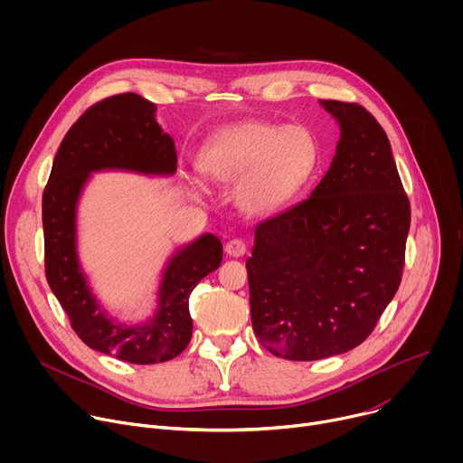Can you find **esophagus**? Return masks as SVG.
I'll list each match as a JSON object with an SVG mask.
<instances>
[{
	"mask_svg": "<svg viewBox=\"0 0 463 463\" xmlns=\"http://www.w3.org/2000/svg\"><path fill=\"white\" fill-rule=\"evenodd\" d=\"M245 250H247V245H245V241L240 240V238H232V240H229V241L225 243V252H227L229 256H232V258L243 256Z\"/></svg>",
	"mask_w": 463,
	"mask_h": 463,
	"instance_id": "1",
	"label": "esophagus"
}]
</instances>
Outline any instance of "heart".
Segmentation results:
<instances>
[{
  "label": "heart",
  "mask_w": 463,
  "mask_h": 463,
  "mask_svg": "<svg viewBox=\"0 0 463 463\" xmlns=\"http://www.w3.org/2000/svg\"><path fill=\"white\" fill-rule=\"evenodd\" d=\"M318 165V145L302 126L243 122L227 126L203 145L197 166L214 183L238 184V203L250 214L271 213L307 184Z\"/></svg>",
  "instance_id": "1"
}]
</instances>
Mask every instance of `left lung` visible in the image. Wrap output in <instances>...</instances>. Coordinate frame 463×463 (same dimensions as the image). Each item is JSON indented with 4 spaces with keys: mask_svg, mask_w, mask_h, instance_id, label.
Instances as JSON below:
<instances>
[{
    "mask_svg": "<svg viewBox=\"0 0 463 463\" xmlns=\"http://www.w3.org/2000/svg\"><path fill=\"white\" fill-rule=\"evenodd\" d=\"M341 126L332 166L307 200L261 222L247 258L260 345L289 361L359 346L400 288L411 203L390 141L355 102L320 100Z\"/></svg>",
    "mask_w": 463,
    "mask_h": 463,
    "instance_id": "8db88e82",
    "label": "left lung"
}]
</instances>
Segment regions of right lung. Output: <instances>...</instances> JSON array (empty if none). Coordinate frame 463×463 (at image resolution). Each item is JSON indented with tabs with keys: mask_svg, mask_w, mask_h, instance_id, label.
Masks as SVG:
<instances>
[{
	"mask_svg": "<svg viewBox=\"0 0 463 463\" xmlns=\"http://www.w3.org/2000/svg\"><path fill=\"white\" fill-rule=\"evenodd\" d=\"M175 168V146L156 120V104L137 93H120L93 104L70 128L43 190L45 277L51 291L90 348L131 364L165 363L186 348L192 337L188 297L197 282L220 268L223 245L214 234H203L181 247L165 268L156 315L143 324H120L99 306L80 269L77 203L91 172L172 175Z\"/></svg>",
	"mask_w": 463,
	"mask_h": 463,
	"instance_id": "1",
	"label": "right lung"
}]
</instances>
